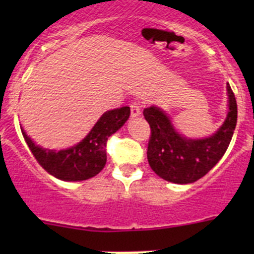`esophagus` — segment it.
<instances>
[{
    "mask_svg": "<svg viewBox=\"0 0 254 254\" xmlns=\"http://www.w3.org/2000/svg\"><path fill=\"white\" fill-rule=\"evenodd\" d=\"M141 114V109H140V104L138 103H132L131 104V117L132 118H136Z\"/></svg>",
    "mask_w": 254,
    "mask_h": 254,
    "instance_id": "obj_1",
    "label": "esophagus"
}]
</instances>
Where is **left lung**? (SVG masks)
<instances>
[{"label": "left lung", "mask_w": 254, "mask_h": 254, "mask_svg": "<svg viewBox=\"0 0 254 254\" xmlns=\"http://www.w3.org/2000/svg\"><path fill=\"white\" fill-rule=\"evenodd\" d=\"M228 113L215 133L207 137H187L182 134L167 112L156 105L143 109L151 128L147 160L160 178L177 185L193 183L219 163L232 141L237 126V100L226 84Z\"/></svg>", "instance_id": "1"}]
</instances>
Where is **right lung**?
<instances>
[{"label":"right lung","instance_id":"1","mask_svg":"<svg viewBox=\"0 0 254 254\" xmlns=\"http://www.w3.org/2000/svg\"><path fill=\"white\" fill-rule=\"evenodd\" d=\"M129 107L107 111L80 142L67 149H46L34 142L25 129L21 133L38 163L57 179L64 182L86 181L102 172L107 163L105 142L129 118Z\"/></svg>","mask_w":254,"mask_h":254}]
</instances>
